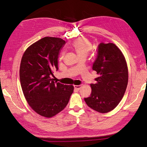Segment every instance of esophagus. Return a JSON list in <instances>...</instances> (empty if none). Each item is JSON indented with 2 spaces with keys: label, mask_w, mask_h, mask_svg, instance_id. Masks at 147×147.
I'll return each instance as SVG.
<instances>
[{
  "label": "esophagus",
  "mask_w": 147,
  "mask_h": 147,
  "mask_svg": "<svg viewBox=\"0 0 147 147\" xmlns=\"http://www.w3.org/2000/svg\"><path fill=\"white\" fill-rule=\"evenodd\" d=\"M74 88L77 91H79L82 88V85H75Z\"/></svg>",
  "instance_id": "1"
}]
</instances>
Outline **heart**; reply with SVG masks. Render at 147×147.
<instances>
[{
    "mask_svg": "<svg viewBox=\"0 0 147 147\" xmlns=\"http://www.w3.org/2000/svg\"><path fill=\"white\" fill-rule=\"evenodd\" d=\"M72 46L79 57L87 56L92 48L91 42L85 38L77 39L74 42Z\"/></svg>",
    "mask_w": 147,
    "mask_h": 147,
    "instance_id": "1",
    "label": "heart"
}]
</instances>
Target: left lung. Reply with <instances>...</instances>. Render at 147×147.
<instances>
[{
  "label": "left lung",
  "instance_id": "1",
  "mask_svg": "<svg viewBox=\"0 0 147 147\" xmlns=\"http://www.w3.org/2000/svg\"><path fill=\"white\" fill-rule=\"evenodd\" d=\"M92 70L99 77L90 84V97L84 98L88 107L100 113L113 110L122 99L128 82L126 61L121 50L112 43H100Z\"/></svg>",
  "mask_w": 147,
  "mask_h": 147
}]
</instances>
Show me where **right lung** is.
Here are the masks:
<instances>
[{
	"instance_id": "obj_1",
	"label": "right lung",
	"mask_w": 147,
	"mask_h": 147,
	"mask_svg": "<svg viewBox=\"0 0 147 147\" xmlns=\"http://www.w3.org/2000/svg\"><path fill=\"white\" fill-rule=\"evenodd\" d=\"M65 42L46 37L30 45L22 57L21 85L26 100L35 112L50 118L63 110L74 92L72 85L55 82L59 53Z\"/></svg>"
}]
</instances>
